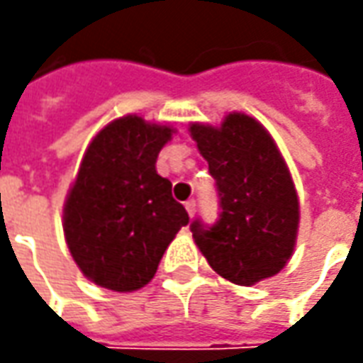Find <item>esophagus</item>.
Returning a JSON list of instances; mask_svg holds the SVG:
<instances>
[{
  "label": "esophagus",
  "instance_id": "obj_1",
  "mask_svg": "<svg viewBox=\"0 0 363 363\" xmlns=\"http://www.w3.org/2000/svg\"><path fill=\"white\" fill-rule=\"evenodd\" d=\"M184 208H186V212H189V216L192 218L194 212H196V202H194V200H189V202L184 204Z\"/></svg>",
  "mask_w": 363,
  "mask_h": 363
}]
</instances>
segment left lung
I'll list each match as a JSON object with an SVG mask.
<instances>
[{
  "label": "left lung",
  "mask_w": 363,
  "mask_h": 363,
  "mask_svg": "<svg viewBox=\"0 0 363 363\" xmlns=\"http://www.w3.org/2000/svg\"><path fill=\"white\" fill-rule=\"evenodd\" d=\"M220 194V220L190 225L194 243L221 278L252 286L276 276L294 255L299 198L286 161L267 128L245 112L220 126L189 128Z\"/></svg>",
  "instance_id": "obj_1"
}]
</instances>
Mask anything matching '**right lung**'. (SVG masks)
I'll use <instances>...</instances> for the list:
<instances>
[{
    "label": "right lung",
    "instance_id": "1",
    "mask_svg": "<svg viewBox=\"0 0 363 363\" xmlns=\"http://www.w3.org/2000/svg\"><path fill=\"white\" fill-rule=\"evenodd\" d=\"M177 130L126 114L101 128L83 153L64 202V235L83 276L128 294L155 276L189 213L155 171Z\"/></svg>",
    "mask_w": 363,
    "mask_h": 363
}]
</instances>
